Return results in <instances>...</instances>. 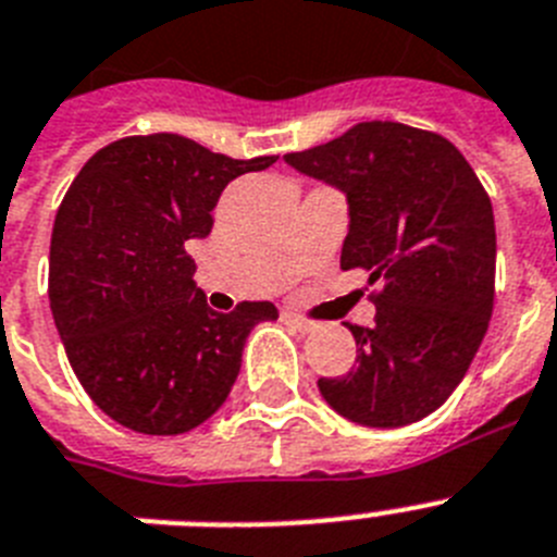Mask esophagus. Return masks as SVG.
Listing matches in <instances>:
<instances>
[{"mask_svg": "<svg viewBox=\"0 0 557 557\" xmlns=\"http://www.w3.org/2000/svg\"><path fill=\"white\" fill-rule=\"evenodd\" d=\"M282 318H284V321H287L289 326H293V330H298V332H310L312 326H315L310 321V318L298 315V312H282Z\"/></svg>", "mask_w": 557, "mask_h": 557, "instance_id": "34e87169", "label": "esophagus"}]
</instances>
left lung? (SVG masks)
<instances>
[{"label":"left lung","mask_w":557,"mask_h":557,"mask_svg":"<svg viewBox=\"0 0 557 557\" xmlns=\"http://www.w3.org/2000/svg\"><path fill=\"white\" fill-rule=\"evenodd\" d=\"M349 199L341 268L366 270L374 326H349L351 372L321 377L324 400L369 428L417 422L448 400L473 363L496 296V225L476 171L436 132L355 123L284 154Z\"/></svg>","instance_id":"left-lung-1"}]
</instances>
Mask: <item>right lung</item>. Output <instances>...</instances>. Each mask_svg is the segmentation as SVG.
Here are the masks:
<instances>
[{"instance_id":"1","label":"right lung","mask_w":557,"mask_h":557,"mask_svg":"<svg viewBox=\"0 0 557 557\" xmlns=\"http://www.w3.org/2000/svg\"><path fill=\"white\" fill-rule=\"evenodd\" d=\"M278 157L233 160L183 135H132L95 151L61 199L50 310L89 400L137 434H185L231 394L270 301L213 312L185 242L211 233L225 185Z\"/></svg>"}]
</instances>
